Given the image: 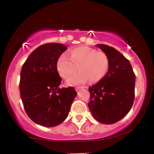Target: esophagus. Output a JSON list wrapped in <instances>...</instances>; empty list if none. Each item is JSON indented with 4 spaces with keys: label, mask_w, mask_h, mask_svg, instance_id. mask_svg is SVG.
Listing matches in <instances>:
<instances>
[{
    "label": "esophagus",
    "mask_w": 154,
    "mask_h": 154,
    "mask_svg": "<svg viewBox=\"0 0 154 154\" xmlns=\"http://www.w3.org/2000/svg\"><path fill=\"white\" fill-rule=\"evenodd\" d=\"M82 88H83V87H76L75 89H76V91H78L79 90L82 89Z\"/></svg>",
    "instance_id": "esophagus-1"
}]
</instances>
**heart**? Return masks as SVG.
I'll list each match as a JSON object with an SVG mask.
<instances>
[{"label": "heart", "mask_w": 154, "mask_h": 154, "mask_svg": "<svg viewBox=\"0 0 154 154\" xmlns=\"http://www.w3.org/2000/svg\"><path fill=\"white\" fill-rule=\"evenodd\" d=\"M109 60L107 55L102 51H96L91 48L82 46L75 48L70 52V58L61 55L56 63V69L69 85L82 84L89 79L91 82H98L105 77L109 70Z\"/></svg>", "instance_id": "heart-1"}]
</instances>
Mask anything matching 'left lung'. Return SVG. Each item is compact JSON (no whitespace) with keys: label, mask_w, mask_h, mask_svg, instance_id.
I'll use <instances>...</instances> for the list:
<instances>
[{"label":"left lung","mask_w":154,"mask_h":154,"mask_svg":"<svg viewBox=\"0 0 154 154\" xmlns=\"http://www.w3.org/2000/svg\"><path fill=\"white\" fill-rule=\"evenodd\" d=\"M97 46L107 55L108 72L101 80L89 87L88 107L100 123L111 125L130 111L135 99V75L130 61L114 48L103 44Z\"/></svg>","instance_id":"8db88e82"}]
</instances>
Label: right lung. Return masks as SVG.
I'll list each match as a JSON object with an SVG mask.
<instances>
[{"mask_svg": "<svg viewBox=\"0 0 154 154\" xmlns=\"http://www.w3.org/2000/svg\"><path fill=\"white\" fill-rule=\"evenodd\" d=\"M66 49L61 43L43 44L31 53L21 70L19 91L24 110L41 126L63 122L77 95L74 88L59 87L62 79L56 63Z\"/></svg>", "mask_w": 154, "mask_h": 154, "instance_id": "add662e5", "label": "right lung"}]
</instances>
